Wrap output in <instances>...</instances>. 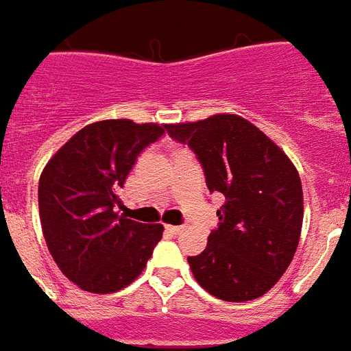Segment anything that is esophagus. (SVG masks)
<instances>
[{"mask_svg":"<svg viewBox=\"0 0 351 351\" xmlns=\"http://www.w3.org/2000/svg\"><path fill=\"white\" fill-rule=\"evenodd\" d=\"M166 230H168V232H170V234H179V232H181V226H173V224H168V226H166Z\"/></svg>","mask_w":351,"mask_h":351,"instance_id":"34e87169","label":"esophagus"}]
</instances>
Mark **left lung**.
Returning a JSON list of instances; mask_svg holds the SVG:
<instances>
[{"instance_id":"obj_1","label":"left lung","mask_w":351,"mask_h":351,"mask_svg":"<svg viewBox=\"0 0 351 351\" xmlns=\"http://www.w3.org/2000/svg\"><path fill=\"white\" fill-rule=\"evenodd\" d=\"M166 130L194 151L209 193L226 200L204 252L186 258L194 278L222 301L260 298L282 277L299 245L303 189L295 166L262 130L234 114Z\"/></svg>"}]
</instances>
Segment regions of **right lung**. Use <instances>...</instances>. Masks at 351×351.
Instances as JSON below:
<instances>
[{
	"label": "right lung",
	"instance_id": "1",
	"mask_svg": "<svg viewBox=\"0 0 351 351\" xmlns=\"http://www.w3.org/2000/svg\"><path fill=\"white\" fill-rule=\"evenodd\" d=\"M166 125L106 119L78 130L39 179V215L46 245L61 273L93 293L129 286L144 271L162 224L117 213L119 189Z\"/></svg>",
	"mask_w": 351,
	"mask_h": 351
}]
</instances>
